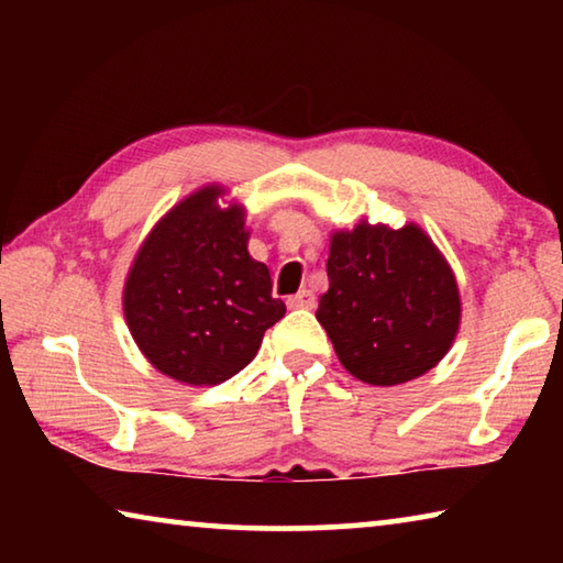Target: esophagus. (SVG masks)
Here are the masks:
<instances>
[{
	"label": "esophagus",
	"mask_w": 563,
	"mask_h": 563,
	"mask_svg": "<svg viewBox=\"0 0 563 563\" xmlns=\"http://www.w3.org/2000/svg\"><path fill=\"white\" fill-rule=\"evenodd\" d=\"M288 308H292V310H298V308H316V295H312L310 290H300V292H295V295H290L288 298Z\"/></svg>",
	"instance_id": "esophagus-1"
}]
</instances>
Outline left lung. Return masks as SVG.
Masks as SVG:
<instances>
[{
  "mask_svg": "<svg viewBox=\"0 0 563 563\" xmlns=\"http://www.w3.org/2000/svg\"><path fill=\"white\" fill-rule=\"evenodd\" d=\"M330 288L316 318L342 367L367 385H402L440 362L460 328L450 265L417 225L360 223L330 241Z\"/></svg>",
  "mask_w": 563,
  "mask_h": 563,
  "instance_id": "1",
  "label": "left lung"
}]
</instances>
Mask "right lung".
I'll list each match as a JSON object with an SVG mask.
<instances>
[{
    "instance_id": "obj_1",
    "label": "right lung",
    "mask_w": 563,
    "mask_h": 563,
    "mask_svg": "<svg viewBox=\"0 0 563 563\" xmlns=\"http://www.w3.org/2000/svg\"><path fill=\"white\" fill-rule=\"evenodd\" d=\"M201 188L161 221L133 261L123 312L151 365L186 385H218L255 357L285 316L265 263L247 253L241 206Z\"/></svg>"
}]
</instances>
